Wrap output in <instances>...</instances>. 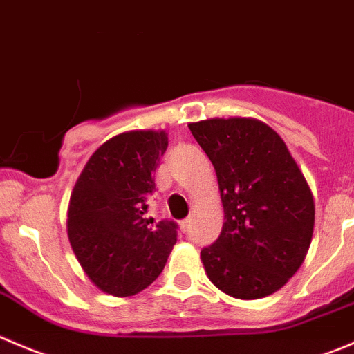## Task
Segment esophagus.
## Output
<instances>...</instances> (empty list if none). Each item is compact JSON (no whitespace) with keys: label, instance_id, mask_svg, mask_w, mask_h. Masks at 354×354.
I'll list each match as a JSON object with an SVG mask.
<instances>
[{"label":"esophagus","instance_id":"1","mask_svg":"<svg viewBox=\"0 0 354 354\" xmlns=\"http://www.w3.org/2000/svg\"><path fill=\"white\" fill-rule=\"evenodd\" d=\"M192 218H194V216H188V218H185L183 221H181V230H183V232H187V230L190 228V225H192Z\"/></svg>","mask_w":354,"mask_h":354}]
</instances>
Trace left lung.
Wrapping results in <instances>:
<instances>
[{"mask_svg": "<svg viewBox=\"0 0 354 354\" xmlns=\"http://www.w3.org/2000/svg\"><path fill=\"white\" fill-rule=\"evenodd\" d=\"M218 176L225 223L201 250L209 280L236 299L277 292L299 270L315 226L313 194L268 124L247 118L188 124Z\"/></svg>", "mask_w": 354, "mask_h": 354, "instance_id": "1", "label": "left lung"}]
</instances>
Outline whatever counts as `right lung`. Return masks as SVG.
Listing matches in <instances>:
<instances>
[{
	"label": "right lung",
	"instance_id": "add662e5",
	"mask_svg": "<svg viewBox=\"0 0 354 354\" xmlns=\"http://www.w3.org/2000/svg\"><path fill=\"white\" fill-rule=\"evenodd\" d=\"M166 149V131L121 133L90 157L72 190L67 221L72 250L91 282L115 297L149 287L176 243V223L153 225L143 216Z\"/></svg>",
	"mask_w": 354,
	"mask_h": 354
}]
</instances>
